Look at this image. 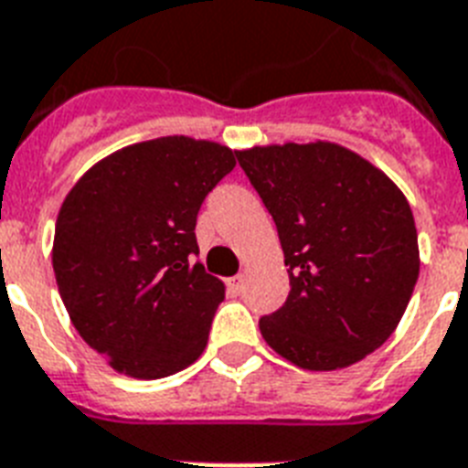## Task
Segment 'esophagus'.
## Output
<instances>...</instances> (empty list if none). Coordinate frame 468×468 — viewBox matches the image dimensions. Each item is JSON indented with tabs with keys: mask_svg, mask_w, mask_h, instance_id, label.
<instances>
[{
	"mask_svg": "<svg viewBox=\"0 0 468 468\" xmlns=\"http://www.w3.org/2000/svg\"><path fill=\"white\" fill-rule=\"evenodd\" d=\"M242 288H245V276H233V279H228V291L233 295L242 293Z\"/></svg>",
	"mask_w": 468,
	"mask_h": 468,
	"instance_id": "obj_1",
	"label": "esophagus"
}]
</instances>
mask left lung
I'll return each mask as SVG.
<instances>
[{
  "label": "left lung",
  "mask_w": 468,
  "mask_h": 468,
  "mask_svg": "<svg viewBox=\"0 0 468 468\" xmlns=\"http://www.w3.org/2000/svg\"><path fill=\"white\" fill-rule=\"evenodd\" d=\"M269 208L291 293L260 320L273 351L303 370L358 363L397 329L419 281V233L404 192L334 142L238 151Z\"/></svg>",
  "instance_id": "1"
}]
</instances>
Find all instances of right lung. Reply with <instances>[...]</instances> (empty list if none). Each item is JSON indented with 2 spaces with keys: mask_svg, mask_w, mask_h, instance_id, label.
Masks as SVG:
<instances>
[{
  "mask_svg": "<svg viewBox=\"0 0 468 468\" xmlns=\"http://www.w3.org/2000/svg\"><path fill=\"white\" fill-rule=\"evenodd\" d=\"M235 168L233 148L161 136L105 155L64 197L52 242L57 288L81 339L136 379L199 358L221 279L195 238L201 201Z\"/></svg>",
  "mask_w": 468,
  "mask_h": 468,
  "instance_id": "1",
  "label": "right lung"
}]
</instances>
